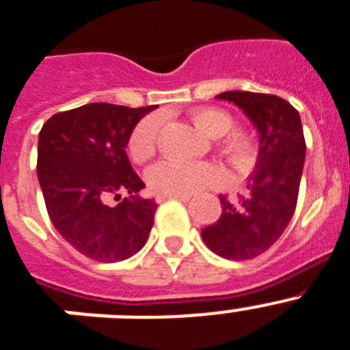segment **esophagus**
<instances>
[{
	"instance_id": "1",
	"label": "esophagus",
	"mask_w": 350,
	"mask_h": 350,
	"mask_svg": "<svg viewBox=\"0 0 350 350\" xmlns=\"http://www.w3.org/2000/svg\"><path fill=\"white\" fill-rule=\"evenodd\" d=\"M160 201H167V199H178V201H190V196H160Z\"/></svg>"
}]
</instances>
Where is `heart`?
I'll return each mask as SVG.
<instances>
[{
	"instance_id": "b5f03b06",
	"label": "heart",
	"mask_w": 350,
	"mask_h": 350,
	"mask_svg": "<svg viewBox=\"0 0 350 350\" xmlns=\"http://www.w3.org/2000/svg\"><path fill=\"white\" fill-rule=\"evenodd\" d=\"M193 122L210 137H222L233 128V117L219 108H201L193 111ZM160 122L154 117L144 119L133 130L128 151L135 161H146L154 154ZM226 152L237 163H243L251 154V142L245 135L233 133L224 142ZM222 180V172L210 161L161 160L148 172L149 187L160 196H192L206 190Z\"/></svg>"
}]
</instances>
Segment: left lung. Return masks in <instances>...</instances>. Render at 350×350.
I'll return each instance as SVG.
<instances>
[{"instance_id": "obj_1", "label": "left lung", "mask_w": 350, "mask_h": 350, "mask_svg": "<svg viewBox=\"0 0 350 350\" xmlns=\"http://www.w3.org/2000/svg\"><path fill=\"white\" fill-rule=\"evenodd\" d=\"M234 103L260 131V152L245 193L219 196V220L201 230L211 251L226 260H252L272 247L292 220L306 154L299 111L274 94L231 90L217 96Z\"/></svg>"}]
</instances>
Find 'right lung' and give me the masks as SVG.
Wrapping results in <instances>:
<instances>
[{
    "mask_svg": "<svg viewBox=\"0 0 350 350\" xmlns=\"http://www.w3.org/2000/svg\"><path fill=\"white\" fill-rule=\"evenodd\" d=\"M151 107L90 103L58 111L39 133L37 176L46 210L62 239L96 261H122L148 242L157 202L126 154V144ZM120 193L130 198L120 199ZM113 197L120 202L110 205Z\"/></svg>",
    "mask_w": 350,
    "mask_h": 350,
    "instance_id": "add662e5",
    "label": "right lung"
}]
</instances>
